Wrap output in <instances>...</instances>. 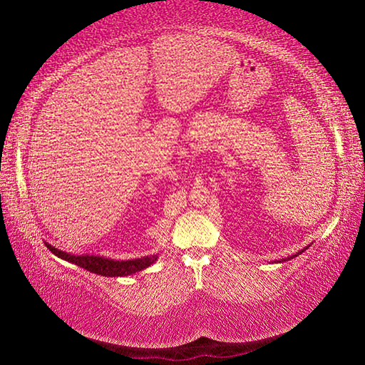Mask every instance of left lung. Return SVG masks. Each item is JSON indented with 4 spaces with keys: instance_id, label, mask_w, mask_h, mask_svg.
<instances>
[{
    "instance_id": "left-lung-1",
    "label": "left lung",
    "mask_w": 365,
    "mask_h": 365,
    "mask_svg": "<svg viewBox=\"0 0 365 365\" xmlns=\"http://www.w3.org/2000/svg\"><path fill=\"white\" fill-rule=\"evenodd\" d=\"M306 250H307V248H304V250H301V251H299V252H296V255H294V256H298V255H302V252H304V251H306ZM294 256H289V257H287V259H293V257H294ZM282 261H283V259H282Z\"/></svg>"
}]
</instances>
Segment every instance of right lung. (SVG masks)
<instances>
[{"instance_id":"1","label":"right lung","mask_w":365,"mask_h":365,"mask_svg":"<svg viewBox=\"0 0 365 365\" xmlns=\"http://www.w3.org/2000/svg\"><path fill=\"white\" fill-rule=\"evenodd\" d=\"M45 245L54 256H58L61 259H64V261H67V262H72V264L78 265V267L86 269V270L93 272V274H96V275H103V277L133 275L140 270L150 267V265L156 262L159 257V255H153V256H143V257H137V259H128V261H117V259L103 257L98 255H71V252L61 251L56 248V246H51L46 242H45Z\"/></svg>"}]
</instances>
